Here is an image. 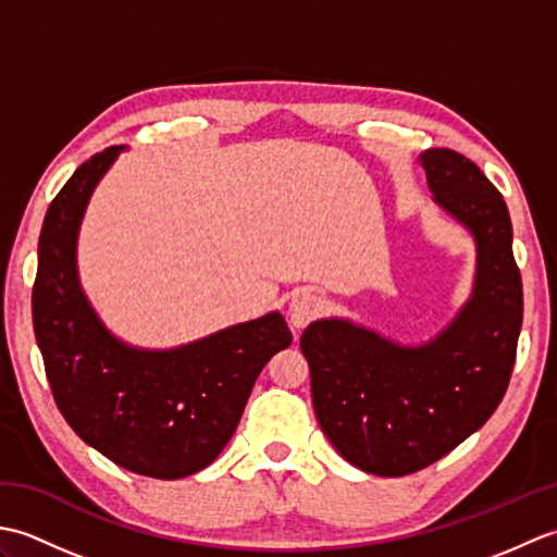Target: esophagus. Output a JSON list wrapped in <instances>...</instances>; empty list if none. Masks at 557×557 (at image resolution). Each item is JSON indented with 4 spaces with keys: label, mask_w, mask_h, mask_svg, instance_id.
Masks as SVG:
<instances>
[{
    "label": "esophagus",
    "mask_w": 557,
    "mask_h": 557,
    "mask_svg": "<svg viewBox=\"0 0 557 557\" xmlns=\"http://www.w3.org/2000/svg\"><path fill=\"white\" fill-rule=\"evenodd\" d=\"M321 306H323V301H321V297H318V294H313V292H297L294 294V297L289 299V309H287V313H289V323L294 325V327H304V325H309L313 318L318 315V311H321Z\"/></svg>",
    "instance_id": "1"
}]
</instances>
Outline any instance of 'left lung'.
<instances>
[{
    "mask_svg": "<svg viewBox=\"0 0 557 557\" xmlns=\"http://www.w3.org/2000/svg\"><path fill=\"white\" fill-rule=\"evenodd\" d=\"M433 203L474 239L469 299L421 345H401L349 318H321L301 335L318 423L349 465L405 476L476 433L510 383L522 277L505 200L474 162L447 148L419 156Z\"/></svg>",
    "mask_w": 557,
    "mask_h": 557,
    "instance_id": "1",
    "label": "left lung"
}]
</instances>
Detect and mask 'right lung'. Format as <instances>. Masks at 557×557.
<instances>
[{"mask_svg":"<svg viewBox=\"0 0 557 557\" xmlns=\"http://www.w3.org/2000/svg\"><path fill=\"white\" fill-rule=\"evenodd\" d=\"M124 146L92 156L47 208L33 327L59 411L83 443L152 479L206 469L230 443L253 383L292 333L280 311L170 349L134 347L92 309L78 277L90 196Z\"/></svg>","mask_w":557,"mask_h":557,"instance_id":"1","label":"right lung"}]
</instances>
